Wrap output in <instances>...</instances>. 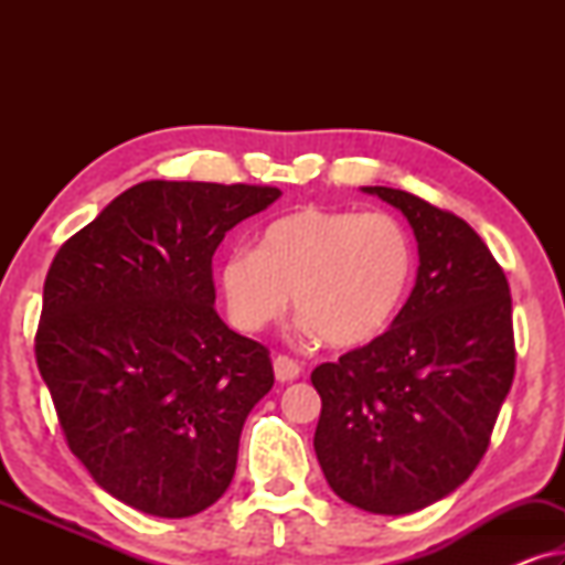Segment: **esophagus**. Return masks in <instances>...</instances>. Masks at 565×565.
Listing matches in <instances>:
<instances>
[{"mask_svg":"<svg viewBox=\"0 0 565 565\" xmlns=\"http://www.w3.org/2000/svg\"><path fill=\"white\" fill-rule=\"evenodd\" d=\"M275 377L280 383H288V381H296V377L300 375V362L288 358V354H277L275 358Z\"/></svg>","mask_w":565,"mask_h":565,"instance_id":"1","label":"esophagus"}]
</instances>
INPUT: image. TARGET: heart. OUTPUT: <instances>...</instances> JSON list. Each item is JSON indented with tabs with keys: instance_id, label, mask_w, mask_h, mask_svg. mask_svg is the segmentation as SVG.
I'll return each instance as SVG.
<instances>
[{
	"instance_id": "obj_1",
	"label": "heart",
	"mask_w": 565,
	"mask_h": 565,
	"mask_svg": "<svg viewBox=\"0 0 565 565\" xmlns=\"http://www.w3.org/2000/svg\"><path fill=\"white\" fill-rule=\"evenodd\" d=\"M416 267V242L396 215L311 205L269 221L252 252H231L218 280L238 329L273 327L292 296L306 337L352 350L396 321Z\"/></svg>"
}]
</instances>
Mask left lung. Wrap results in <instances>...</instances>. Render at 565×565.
I'll return each mask as SVG.
<instances>
[{
    "label": "left lung",
    "mask_w": 565,
    "mask_h": 565,
    "mask_svg": "<svg viewBox=\"0 0 565 565\" xmlns=\"http://www.w3.org/2000/svg\"><path fill=\"white\" fill-rule=\"evenodd\" d=\"M362 190L412 223L419 273L388 331L311 373L313 450L347 504L408 514L466 483L491 443L514 381L512 296L458 215L404 190Z\"/></svg>",
    "instance_id": "obj_1"
}]
</instances>
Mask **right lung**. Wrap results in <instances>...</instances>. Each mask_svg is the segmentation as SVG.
Returning a JSON list of instances; mask_svg holds the SVG:
<instances>
[{"label": "right lung", "mask_w": 565, "mask_h": 565, "mask_svg": "<svg viewBox=\"0 0 565 565\" xmlns=\"http://www.w3.org/2000/svg\"><path fill=\"white\" fill-rule=\"evenodd\" d=\"M277 198L267 184L149 180L51 262L38 370L68 450L138 512L192 516L234 478L242 427L275 373L267 347L215 311L213 254Z\"/></svg>", "instance_id": "obj_1"}]
</instances>
